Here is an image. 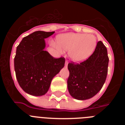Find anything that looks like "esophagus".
Instances as JSON below:
<instances>
[{
    "label": "esophagus",
    "instance_id": "1",
    "mask_svg": "<svg viewBox=\"0 0 125 125\" xmlns=\"http://www.w3.org/2000/svg\"><path fill=\"white\" fill-rule=\"evenodd\" d=\"M68 62L67 61H66V62H65V66L67 67V66H68Z\"/></svg>",
    "mask_w": 125,
    "mask_h": 125
}]
</instances>
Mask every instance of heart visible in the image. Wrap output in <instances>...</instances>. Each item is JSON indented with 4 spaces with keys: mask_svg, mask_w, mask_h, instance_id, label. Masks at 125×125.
Segmentation results:
<instances>
[{
    "mask_svg": "<svg viewBox=\"0 0 125 125\" xmlns=\"http://www.w3.org/2000/svg\"><path fill=\"white\" fill-rule=\"evenodd\" d=\"M57 48L69 51L71 59L76 62H82L92 54L96 46V37L92 34L66 33L57 36Z\"/></svg>",
    "mask_w": 125,
    "mask_h": 125,
    "instance_id": "heart-1",
    "label": "heart"
}]
</instances>
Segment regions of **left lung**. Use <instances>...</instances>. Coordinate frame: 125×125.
Listing matches in <instances>:
<instances>
[{
    "label": "left lung",
    "instance_id": "8db88e82",
    "mask_svg": "<svg viewBox=\"0 0 125 125\" xmlns=\"http://www.w3.org/2000/svg\"><path fill=\"white\" fill-rule=\"evenodd\" d=\"M108 62L106 47L99 41L87 60L80 64H68V89L71 96L78 100H88L95 96L105 82Z\"/></svg>",
    "mask_w": 125,
    "mask_h": 125
}]
</instances>
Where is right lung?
Listing matches in <instances>:
<instances>
[{
  "label": "right lung",
  "instance_id": "right-lung-1",
  "mask_svg": "<svg viewBox=\"0 0 125 125\" xmlns=\"http://www.w3.org/2000/svg\"><path fill=\"white\" fill-rule=\"evenodd\" d=\"M55 32L36 31L24 37L17 47L14 69L19 84L29 94L41 96L64 66L65 59H55L44 50L45 39Z\"/></svg>",
  "mask_w": 125,
  "mask_h": 125
}]
</instances>
